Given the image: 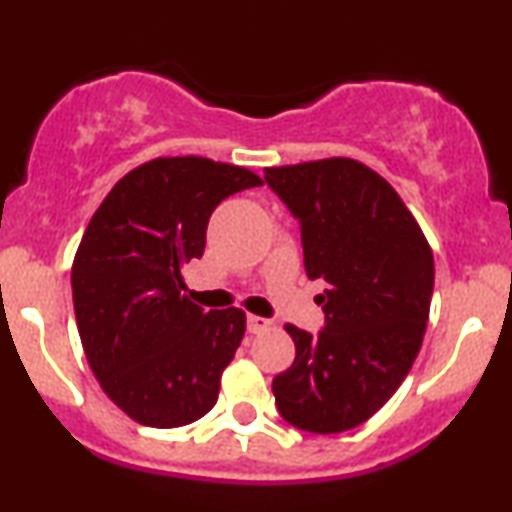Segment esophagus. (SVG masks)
<instances>
[{
    "label": "esophagus",
    "instance_id": "34e87169",
    "mask_svg": "<svg viewBox=\"0 0 512 512\" xmlns=\"http://www.w3.org/2000/svg\"><path fill=\"white\" fill-rule=\"evenodd\" d=\"M269 327H272V320H267V317L248 315V332H252V334H262V332H267Z\"/></svg>",
    "mask_w": 512,
    "mask_h": 512
}]
</instances>
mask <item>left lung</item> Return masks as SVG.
I'll return each instance as SVG.
<instances>
[{"instance_id": "left-lung-1", "label": "left lung", "mask_w": 512, "mask_h": 512, "mask_svg": "<svg viewBox=\"0 0 512 512\" xmlns=\"http://www.w3.org/2000/svg\"><path fill=\"white\" fill-rule=\"evenodd\" d=\"M301 223L303 262L327 289L325 330L286 325L291 368L274 378L279 414L310 433L368 421L407 378L424 342L433 252L395 187L354 158L264 168Z\"/></svg>"}]
</instances>
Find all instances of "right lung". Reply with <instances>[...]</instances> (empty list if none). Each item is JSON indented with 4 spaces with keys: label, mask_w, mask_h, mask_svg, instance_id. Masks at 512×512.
I'll use <instances>...</instances> for the list:
<instances>
[{
    "label": "right lung",
    "mask_w": 512,
    "mask_h": 512,
    "mask_svg": "<svg viewBox=\"0 0 512 512\" xmlns=\"http://www.w3.org/2000/svg\"><path fill=\"white\" fill-rule=\"evenodd\" d=\"M257 185L248 168L161 156L117 180L88 221L72 264L81 346L105 395L137 424H192L219 399L245 313L192 303L182 267L204 255L211 211Z\"/></svg>",
    "instance_id": "add662e5"
}]
</instances>
